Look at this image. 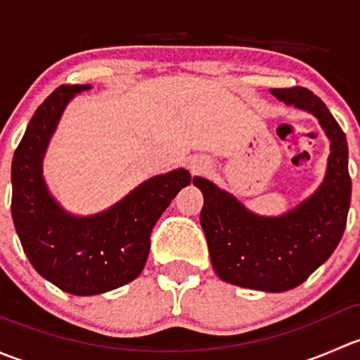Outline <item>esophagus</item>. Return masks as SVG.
<instances>
[{
    "mask_svg": "<svg viewBox=\"0 0 360 360\" xmlns=\"http://www.w3.org/2000/svg\"><path fill=\"white\" fill-rule=\"evenodd\" d=\"M202 169H203V167H202ZM202 169H200V167H198V169H195V172H198V170H202Z\"/></svg>",
    "mask_w": 360,
    "mask_h": 360,
    "instance_id": "34e87169",
    "label": "esophagus"
}]
</instances>
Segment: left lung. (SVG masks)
<instances>
[{
    "instance_id": "1",
    "label": "left lung",
    "mask_w": 360,
    "mask_h": 360,
    "mask_svg": "<svg viewBox=\"0 0 360 360\" xmlns=\"http://www.w3.org/2000/svg\"><path fill=\"white\" fill-rule=\"evenodd\" d=\"M277 99L317 116L331 141L328 172L319 190L277 217L252 214L233 195L203 177L200 223L217 277L228 284L284 292L303 284L335 252L350 209L352 179L345 132L326 104L308 89H271Z\"/></svg>"
}]
</instances>
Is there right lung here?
<instances>
[{
	"mask_svg": "<svg viewBox=\"0 0 360 360\" xmlns=\"http://www.w3.org/2000/svg\"><path fill=\"white\" fill-rule=\"evenodd\" d=\"M90 85L53 90L29 122L12 162V217L25 256L41 277L76 296H92L139 277L150 254L151 230L181 188L186 169L155 176L104 212L68 214L46 190L43 155L72 97Z\"/></svg>",
	"mask_w": 360,
	"mask_h": 360,
	"instance_id": "obj_1",
	"label": "right lung"
}]
</instances>
